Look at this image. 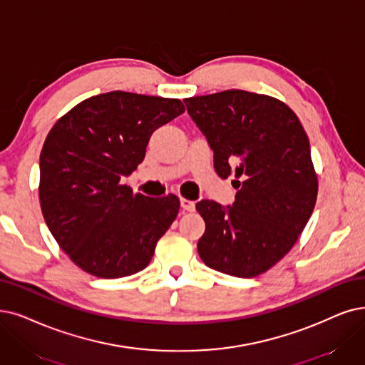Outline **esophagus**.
<instances>
[{"label":"esophagus","mask_w":365,"mask_h":365,"mask_svg":"<svg viewBox=\"0 0 365 365\" xmlns=\"http://www.w3.org/2000/svg\"><path fill=\"white\" fill-rule=\"evenodd\" d=\"M181 207L182 210L185 211H195V202L190 200V199H185V197H181Z\"/></svg>","instance_id":"esophagus-1"}]
</instances>
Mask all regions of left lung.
<instances>
[{
  "label": "left lung",
  "mask_w": 365,
  "mask_h": 365,
  "mask_svg": "<svg viewBox=\"0 0 365 365\" xmlns=\"http://www.w3.org/2000/svg\"><path fill=\"white\" fill-rule=\"evenodd\" d=\"M207 136L220 178L233 175L232 207L200 200L205 220L197 253L207 267L252 279L283 259L307 225L317 199L310 142L284 101L242 90L184 98Z\"/></svg>",
  "instance_id": "obj_1"
}]
</instances>
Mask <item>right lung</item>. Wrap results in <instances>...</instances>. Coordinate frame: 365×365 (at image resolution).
<instances>
[{
	"label": "right lung",
	"mask_w": 365,
	"mask_h": 365,
	"mask_svg": "<svg viewBox=\"0 0 365 365\" xmlns=\"http://www.w3.org/2000/svg\"><path fill=\"white\" fill-rule=\"evenodd\" d=\"M184 110L180 98L110 91L81 101L52 127L40 154L41 214L85 272L120 279L151 262L180 199L133 193L121 178L143 162L154 130Z\"/></svg>",
	"instance_id": "add662e5"
}]
</instances>
